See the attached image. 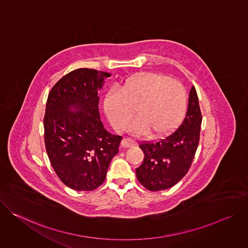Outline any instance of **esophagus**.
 <instances>
[{
    "label": "esophagus",
    "mask_w": 248,
    "mask_h": 248,
    "mask_svg": "<svg viewBox=\"0 0 248 248\" xmlns=\"http://www.w3.org/2000/svg\"><path fill=\"white\" fill-rule=\"evenodd\" d=\"M135 144H136V143H135V141H134L133 139L129 138V137L124 138V139H123V141H122V145H123L124 147H126V148H128V147H132V146H134Z\"/></svg>",
    "instance_id": "1"
}]
</instances>
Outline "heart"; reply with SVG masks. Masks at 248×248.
<instances>
[{
  "mask_svg": "<svg viewBox=\"0 0 248 248\" xmlns=\"http://www.w3.org/2000/svg\"><path fill=\"white\" fill-rule=\"evenodd\" d=\"M187 95L178 80L158 74H143L113 88L106 96L105 112L118 131L127 129L134 111L138 119L132 124L136 134H168L180 124L186 111Z\"/></svg>",
  "mask_w": 248,
  "mask_h": 248,
  "instance_id": "obj_1",
  "label": "heart"
}]
</instances>
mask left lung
<instances>
[{
  "mask_svg": "<svg viewBox=\"0 0 248 248\" xmlns=\"http://www.w3.org/2000/svg\"><path fill=\"white\" fill-rule=\"evenodd\" d=\"M202 115L195 87L189 92L186 118L179 128L153 142L140 143L144 160L136 169L139 183L150 191L170 188L188 171L200 136Z\"/></svg>",
  "mask_w": 248,
  "mask_h": 248,
  "instance_id": "obj_1",
  "label": "left lung"
}]
</instances>
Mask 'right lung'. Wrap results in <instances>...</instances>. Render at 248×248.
<instances>
[{
    "label": "right lung",
    "mask_w": 248,
    "mask_h": 248,
    "mask_svg": "<svg viewBox=\"0 0 248 248\" xmlns=\"http://www.w3.org/2000/svg\"><path fill=\"white\" fill-rule=\"evenodd\" d=\"M110 77L96 69L78 68L62 77L48 95L46 151L59 179L74 190L100 186L119 152L123 138L105 129L98 108V92Z\"/></svg>",
    "instance_id": "add662e5"
}]
</instances>
